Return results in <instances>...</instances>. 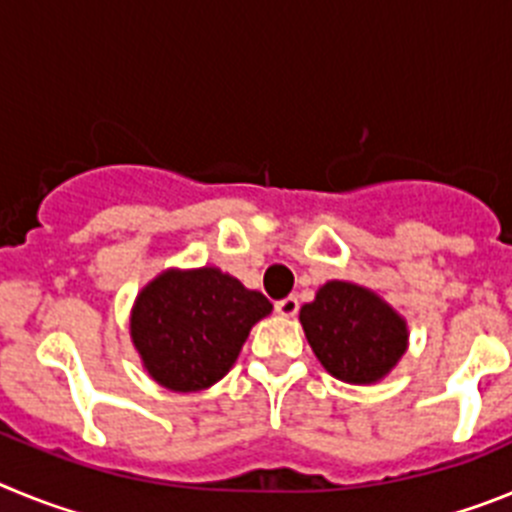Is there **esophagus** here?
<instances>
[{
  "label": "esophagus",
  "instance_id": "obj_1",
  "mask_svg": "<svg viewBox=\"0 0 512 512\" xmlns=\"http://www.w3.org/2000/svg\"><path fill=\"white\" fill-rule=\"evenodd\" d=\"M274 310H277V315H282V318H295L297 310H300V302H297V297H284V300H277L274 302Z\"/></svg>",
  "mask_w": 512,
  "mask_h": 512
}]
</instances>
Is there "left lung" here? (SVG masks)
<instances>
[{
    "label": "left lung",
    "instance_id": "8db88e82",
    "mask_svg": "<svg viewBox=\"0 0 512 512\" xmlns=\"http://www.w3.org/2000/svg\"><path fill=\"white\" fill-rule=\"evenodd\" d=\"M300 323L320 364L351 384L382 379L405 354V320L374 292L328 282L300 310Z\"/></svg>",
    "mask_w": 512,
    "mask_h": 512
}]
</instances>
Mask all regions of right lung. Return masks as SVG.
I'll list each match as a JSON object with an SVG mask.
<instances>
[{
    "mask_svg": "<svg viewBox=\"0 0 512 512\" xmlns=\"http://www.w3.org/2000/svg\"><path fill=\"white\" fill-rule=\"evenodd\" d=\"M269 312L261 292L220 269L164 271L138 295L130 333L158 384L197 392L230 372L248 330Z\"/></svg>",
    "mask_w": 512,
    "mask_h": 512,
    "instance_id": "add662e5",
    "label": "right lung"
}]
</instances>
